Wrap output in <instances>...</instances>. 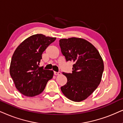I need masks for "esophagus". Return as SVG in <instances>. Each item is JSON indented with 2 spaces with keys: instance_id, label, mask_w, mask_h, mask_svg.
Instances as JSON below:
<instances>
[{
  "instance_id": "esophagus-1",
  "label": "esophagus",
  "mask_w": 123,
  "mask_h": 123,
  "mask_svg": "<svg viewBox=\"0 0 123 123\" xmlns=\"http://www.w3.org/2000/svg\"><path fill=\"white\" fill-rule=\"evenodd\" d=\"M54 74L55 75H61V73L60 72H55V71H54Z\"/></svg>"
}]
</instances>
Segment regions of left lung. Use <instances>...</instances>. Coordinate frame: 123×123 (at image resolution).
<instances>
[{"mask_svg": "<svg viewBox=\"0 0 123 123\" xmlns=\"http://www.w3.org/2000/svg\"><path fill=\"white\" fill-rule=\"evenodd\" d=\"M59 43L66 61L74 63L72 73H62L68 81L61 90L70 100L81 102L100 84L104 70L103 61L96 48L83 38H62Z\"/></svg>", "mask_w": 123, "mask_h": 123, "instance_id": "obj_1", "label": "left lung"}]
</instances>
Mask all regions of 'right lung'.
Segmentation results:
<instances>
[{"label": "right lung", "instance_id": "right-lung-1", "mask_svg": "<svg viewBox=\"0 0 123 123\" xmlns=\"http://www.w3.org/2000/svg\"><path fill=\"white\" fill-rule=\"evenodd\" d=\"M55 37L37 34L29 37L18 46L11 62L10 73L15 87L27 96H36L43 92L53 71L39 67L42 54Z\"/></svg>", "mask_w": 123, "mask_h": 123}]
</instances>
